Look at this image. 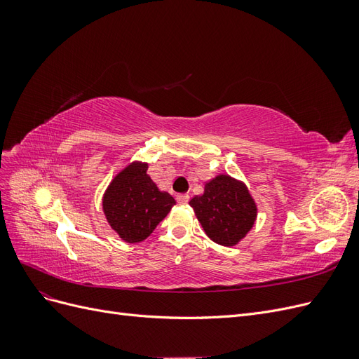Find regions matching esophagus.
<instances>
[{"instance_id": "34e87169", "label": "esophagus", "mask_w": 359, "mask_h": 359, "mask_svg": "<svg viewBox=\"0 0 359 359\" xmlns=\"http://www.w3.org/2000/svg\"><path fill=\"white\" fill-rule=\"evenodd\" d=\"M177 201H178V203H187L190 201V196L189 194H178Z\"/></svg>"}]
</instances>
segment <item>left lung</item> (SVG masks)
<instances>
[{
    "label": "left lung",
    "mask_w": 359,
    "mask_h": 359,
    "mask_svg": "<svg viewBox=\"0 0 359 359\" xmlns=\"http://www.w3.org/2000/svg\"><path fill=\"white\" fill-rule=\"evenodd\" d=\"M205 233L217 244L231 247L252 229L257 208L244 182L219 175L205 184V191L190 202Z\"/></svg>",
    "instance_id": "left-lung-1"
}]
</instances>
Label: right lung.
I'll return each mask as SVG.
<instances>
[{
	"label": "right lung",
	"instance_id": "add662e5",
	"mask_svg": "<svg viewBox=\"0 0 359 359\" xmlns=\"http://www.w3.org/2000/svg\"><path fill=\"white\" fill-rule=\"evenodd\" d=\"M147 163L133 161L112 180L103 196V211L112 229L126 243H140L175 205L147 173Z\"/></svg>",
	"mask_w": 359,
	"mask_h": 359
}]
</instances>
